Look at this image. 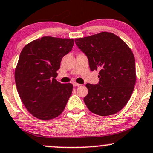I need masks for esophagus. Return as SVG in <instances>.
<instances>
[{
	"mask_svg": "<svg viewBox=\"0 0 153 153\" xmlns=\"http://www.w3.org/2000/svg\"><path fill=\"white\" fill-rule=\"evenodd\" d=\"M73 86H81L80 84H77L76 82H74L73 83Z\"/></svg>",
	"mask_w": 153,
	"mask_h": 153,
	"instance_id": "34e87169",
	"label": "esophagus"
}]
</instances>
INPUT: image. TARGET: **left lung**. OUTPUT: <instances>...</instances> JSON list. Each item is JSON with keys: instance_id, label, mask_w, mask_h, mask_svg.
<instances>
[{"instance_id": "1", "label": "left lung", "mask_w": 153, "mask_h": 153, "mask_svg": "<svg viewBox=\"0 0 153 153\" xmlns=\"http://www.w3.org/2000/svg\"><path fill=\"white\" fill-rule=\"evenodd\" d=\"M87 56L90 69L99 70V83L86 84L84 101L88 110L99 116H110L123 108L133 94L136 79L135 57L119 37L103 32L74 39Z\"/></svg>"}]
</instances>
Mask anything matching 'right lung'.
Listing matches in <instances>:
<instances>
[{"mask_svg":"<svg viewBox=\"0 0 153 153\" xmlns=\"http://www.w3.org/2000/svg\"><path fill=\"white\" fill-rule=\"evenodd\" d=\"M73 39L45 36L24 47L15 71L21 101L30 114L41 120L56 118L63 112L73 85L54 77L62 57L72 50Z\"/></svg>","mask_w":153,"mask_h":153,"instance_id":"obj_1","label":"right lung"}]
</instances>
